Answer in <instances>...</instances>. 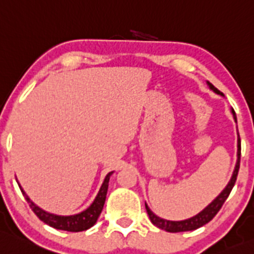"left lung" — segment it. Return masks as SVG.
Returning a JSON list of instances; mask_svg holds the SVG:
<instances>
[{
    "label": "left lung",
    "instance_id": "obj_1",
    "mask_svg": "<svg viewBox=\"0 0 254 254\" xmlns=\"http://www.w3.org/2000/svg\"><path fill=\"white\" fill-rule=\"evenodd\" d=\"M209 87L214 92L220 93V91H219L218 89H215L212 84H209ZM233 116H234L235 120H236V114H235L234 109H233ZM240 158H241V140H240V135H239V140H237V163H236V167H235L233 178H231L230 183L228 184V186L225 188V190L221 192L217 198H215L209 205H208L207 208H204L201 213H198V214L194 215V217H192L190 219H186V220H181V221H170V220H165V219L157 217V215L153 214V212L149 209L148 205L145 204L146 210H147V214H148L149 219H151L152 224H153V225H156L157 228L162 229V230L168 231V233H181V231L196 230V229L201 228V226H203L207 223H209V221L212 220L215 215H217V213L220 210V208L223 207L224 202L226 201V198H228L229 194H230L231 190H233L235 183H236L237 174H239Z\"/></svg>",
    "mask_w": 254,
    "mask_h": 254
}]
</instances>
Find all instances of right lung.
I'll use <instances>...</instances> for the list:
<instances>
[{
	"instance_id": "add662e5",
	"label": "right lung",
	"mask_w": 254,
	"mask_h": 254,
	"mask_svg": "<svg viewBox=\"0 0 254 254\" xmlns=\"http://www.w3.org/2000/svg\"><path fill=\"white\" fill-rule=\"evenodd\" d=\"M111 175L112 173H108V174H107L105 181H103L102 186H101L100 191H98L97 196H96L92 204L90 205L86 210H84V212L75 215H69V217H61V215H55L51 214V213L45 212L41 208L37 207L36 204H34L33 202L30 201V198L26 196L25 192L23 191V189H21L20 186L19 188L21 192H23L24 197H25L26 202H28L30 208L33 209V212L35 213L36 217L39 218L40 220L44 221L47 225L52 226V228L58 229V230L70 231V233H79V231L87 230V229L91 228L92 225H95L98 217H100L101 212H102L103 209V205H105L107 190H108L109 176Z\"/></svg>"
}]
</instances>
